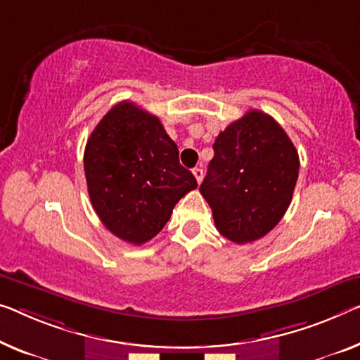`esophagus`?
I'll return each mask as SVG.
<instances>
[{
    "label": "esophagus",
    "instance_id": "esophagus-1",
    "mask_svg": "<svg viewBox=\"0 0 360 360\" xmlns=\"http://www.w3.org/2000/svg\"><path fill=\"white\" fill-rule=\"evenodd\" d=\"M192 173H194V176H195L197 182H198V184H200L202 179H203V169L200 168V166H195V168L192 169Z\"/></svg>",
    "mask_w": 360,
    "mask_h": 360
}]
</instances>
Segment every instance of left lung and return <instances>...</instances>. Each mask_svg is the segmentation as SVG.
Wrapping results in <instances>:
<instances>
[{
  "mask_svg": "<svg viewBox=\"0 0 360 360\" xmlns=\"http://www.w3.org/2000/svg\"><path fill=\"white\" fill-rule=\"evenodd\" d=\"M200 184L219 234L236 244L264 238L281 221L299 176V155L284 129L250 110L218 134Z\"/></svg>",
  "mask_w": 360,
  "mask_h": 360,
  "instance_id": "1",
  "label": "left lung"
}]
</instances>
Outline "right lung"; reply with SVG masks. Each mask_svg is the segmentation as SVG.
<instances>
[{"instance_id":"obj_1","label":"right lung","mask_w":360,"mask_h":360,"mask_svg":"<svg viewBox=\"0 0 360 360\" xmlns=\"http://www.w3.org/2000/svg\"><path fill=\"white\" fill-rule=\"evenodd\" d=\"M84 169L101 223L134 245L162 231L176 203L197 187L158 117L131 101L112 106L90 134Z\"/></svg>"}]
</instances>
